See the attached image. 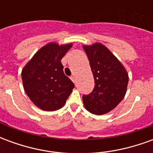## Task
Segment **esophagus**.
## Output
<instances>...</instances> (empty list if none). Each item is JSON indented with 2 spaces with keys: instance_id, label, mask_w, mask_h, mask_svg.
<instances>
[{
  "instance_id": "obj_1",
  "label": "esophagus",
  "mask_w": 153,
  "mask_h": 153,
  "mask_svg": "<svg viewBox=\"0 0 153 153\" xmlns=\"http://www.w3.org/2000/svg\"><path fill=\"white\" fill-rule=\"evenodd\" d=\"M70 79L72 80L74 83V82H75V76H74V75H72V76L70 77Z\"/></svg>"
}]
</instances>
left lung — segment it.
I'll list each match as a JSON object with an SVG mask.
<instances>
[{
  "mask_svg": "<svg viewBox=\"0 0 153 153\" xmlns=\"http://www.w3.org/2000/svg\"><path fill=\"white\" fill-rule=\"evenodd\" d=\"M83 49L89 60L95 83L92 93L83 96V104L89 112L103 115L114 109L124 98L128 74L117 58L102 44L85 46Z\"/></svg>",
  "mask_w": 153,
  "mask_h": 153,
  "instance_id": "left-lung-1",
  "label": "left lung"
}]
</instances>
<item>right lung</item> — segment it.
<instances>
[{
  "instance_id": "right-lung-1",
  "label": "right lung",
  "mask_w": 153,
  "mask_h": 153,
  "mask_svg": "<svg viewBox=\"0 0 153 153\" xmlns=\"http://www.w3.org/2000/svg\"><path fill=\"white\" fill-rule=\"evenodd\" d=\"M72 44H47L35 54L22 70V80L27 93L35 105L47 111L65 105L74 84L63 71L61 59Z\"/></svg>"
}]
</instances>
